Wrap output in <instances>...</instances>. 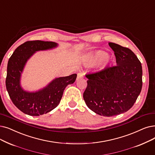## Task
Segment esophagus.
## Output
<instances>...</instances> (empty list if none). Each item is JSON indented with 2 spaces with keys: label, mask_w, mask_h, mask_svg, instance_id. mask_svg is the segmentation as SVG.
<instances>
[{
  "label": "esophagus",
  "mask_w": 155,
  "mask_h": 155,
  "mask_svg": "<svg viewBox=\"0 0 155 155\" xmlns=\"http://www.w3.org/2000/svg\"><path fill=\"white\" fill-rule=\"evenodd\" d=\"M84 77V74L82 73H78L77 74V80H80V78H82Z\"/></svg>",
  "instance_id": "obj_1"
}]
</instances>
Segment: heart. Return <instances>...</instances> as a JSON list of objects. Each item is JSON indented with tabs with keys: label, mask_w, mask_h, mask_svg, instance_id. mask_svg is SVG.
Here are the masks:
<instances>
[{
	"label": "heart",
	"mask_w": 155,
	"mask_h": 155,
	"mask_svg": "<svg viewBox=\"0 0 155 155\" xmlns=\"http://www.w3.org/2000/svg\"><path fill=\"white\" fill-rule=\"evenodd\" d=\"M107 57V54L106 52L102 51H99L96 52L95 54H94L93 55L86 57L84 60H85V64H89L102 61V60L106 59Z\"/></svg>",
	"instance_id": "b5f03b06"
}]
</instances>
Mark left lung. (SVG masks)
<instances>
[{"label": "left lung", "instance_id": "left-lung-1", "mask_svg": "<svg viewBox=\"0 0 155 155\" xmlns=\"http://www.w3.org/2000/svg\"><path fill=\"white\" fill-rule=\"evenodd\" d=\"M115 52L117 66L87 74L83 97L89 108L104 117L120 115L129 110L143 85L142 66L130 49L110 42Z\"/></svg>", "mask_w": 155, "mask_h": 155}]
</instances>
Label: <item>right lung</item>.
Returning a JSON list of instances; mask_svg holds the SVG:
<instances>
[{
    "mask_svg": "<svg viewBox=\"0 0 155 155\" xmlns=\"http://www.w3.org/2000/svg\"><path fill=\"white\" fill-rule=\"evenodd\" d=\"M58 44L53 42L34 40L19 45L9 58L5 85L9 96L18 108L30 116H39L48 113L58 106L66 87L75 82L77 75L56 78L44 88L30 92L23 89L21 78L28 59L36 52L55 49Z\"/></svg>",
    "mask_w": 155,
    "mask_h": 155,
    "instance_id": "right-lung-1",
    "label": "right lung"
}]
</instances>
